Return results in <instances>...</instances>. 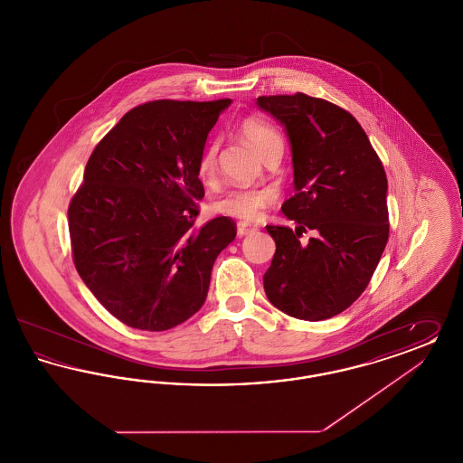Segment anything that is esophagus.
<instances>
[{"label":"esophagus","instance_id":"obj_1","mask_svg":"<svg viewBox=\"0 0 463 463\" xmlns=\"http://www.w3.org/2000/svg\"><path fill=\"white\" fill-rule=\"evenodd\" d=\"M259 229H257V225H251V223H244V222H240L238 223V236H250V234H253V232H257Z\"/></svg>","mask_w":463,"mask_h":463}]
</instances>
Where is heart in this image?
<instances>
[{
    "instance_id": "obj_1",
    "label": "heart",
    "mask_w": 463,
    "mask_h": 463,
    "mask_svg": "<svg viewBox=\"0 0 463 463\" xmlns=\"http://www.w3.org/2000/svg\"><path fill=\"white\" fill-rule=\"evenodd\" d=\"M242 138L267 159L269 156L283 153V137L269 121L257 116L244 118L240 123ZM217 156L219 142L212 140L204 146L198 157V175L201 180H213L217 172ZM276 199V191L272 187H236L215 199L213 208L217 213L238 219L241 222H257L265 208Z\"/></svg>"
}]
</instances>
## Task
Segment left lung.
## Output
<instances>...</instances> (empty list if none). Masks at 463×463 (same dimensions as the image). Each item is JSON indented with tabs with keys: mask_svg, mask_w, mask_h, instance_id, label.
I'll list each match as a JSON object with an SVG mask.
<instances>
[{
	"mask_svg": "<svg viewBox=\"0 0 463 463\" xmlns=\"http://www.w3.org/2000/svg\"><path fill=\"white\" fill-rule=\"evenodd\" d=\"M287 128L295 196L281 206L297 231L267 225L276 253L264 274L269 302L288 316L323 321L366 289L389 240L387 176L363 127L325 99L259 97ZM315 231L306 247L302 232Z\"/></svg>",
	"mask_w": 463,
	"mask_h": 463,
	"instance_id": "8db88e82",
	"label": "left lung"
}]
</instances>
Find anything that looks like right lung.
Here are the masks:
<instances>
[{
    "mask_svg": "<svg viewBox=\"0 0 463 463\" xmlns=\"http://www.w3.org/2000/svg\"><path fill=\"white\" fill-rule=\"evenodd\" d=\"M231 99L153 100L128 110L90 156L69 203L78 274L130 328L165 331L206 300L212 269L236 238L217 217L196 227L198 157Z\"/></svg>",
    "mask_w": 463,
    "mask_h": 463,
    "instance_id": "right-lung-1",
    "label": "right lung"
}]
</instances>
